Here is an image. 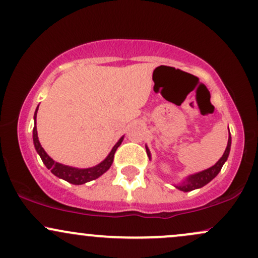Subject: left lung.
<instances>
[{"instance_id":"8db88e82","label":"left lung","mask_w":258,"mask_h":258,"mask_svg":"<svg viewBox=\"0 0 258 258\" xmlns=\"http://www.w3.org/2000/svg\"><path fill=\"white\" fill-rule=\"evenodd\" d=\"M230 144H232V137H230V133H229V138H228V144H227L226 150H224V154L222 155V158L218 160L217 162H216L214 166L207 168V170L201 171V172L190 174V176L186 177V178L183 180L180 184H177L174 186L182 191H191V190H194V189H199V188H201V186L206 185L209 182H211V180L214 179L218 173H220L222 166H223L224 162L227 161L228 155H229V152H230ZM146 149H147L148 156H149V159H150L149 149H148L147 147H146Z\"/></svg>"}]
</instances>
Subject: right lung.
<instances>
[{"label": "right lung", "mask_w": 258, "mask_h": 258, "mask_svg": "<svg viewBox=\"0 0 258 258\" xmlns=\"http://www.w3.org/2000/svg\"><path fill=\"white\" fill-rule=\"evenodd\" d=\"M38 109V106H37ZM37 109L35 111L34 119H35V125H36V115H37ZM32 138H34V146L38 155L41 156V160L43 161V164L46 165V167L48 170H51V172L54 174V176L59 177V178L67 180V182L72 183V184H85V183L91 182V180L98 178V177L102 176L103 173L106 172L109 170L112 164V160H114V154L116 152L117 148L120 147L121 142H122L123 137L119 139L116 144L112 147L111 152L109 153V155L106 156L105 160H103L102 162L96 166L90 167V168H76L72 166H67V165L59 164V162H55L52 158H49L47 155V153L44 152V149L41 147L40 141H38L37 137V130L36 126H34V131H32Z\"/></svg>", "instance_id": "obj_1"}]
</instances>
